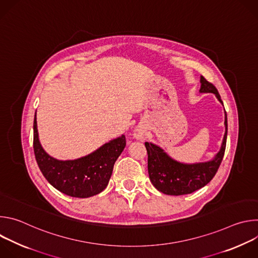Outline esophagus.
<instances>
[{
  "label": "esophagus",
  "instance_id": "34e87169",
  "mask_svg": "<svg viewBox=\"0 0 258 258\" xmlns=\"http://www.w3.org/2000/svg\"><path fill=\"white\" fill-rule=\"evenodd\" d=\"M145 136H146V133H145V131H144L143 128H140V127H139V128L135 130V132H134V138H135L136 140L144 141Z\"/></svg>",
  "mask_w": 258,
  "mask_h": 258
}]
</instances>
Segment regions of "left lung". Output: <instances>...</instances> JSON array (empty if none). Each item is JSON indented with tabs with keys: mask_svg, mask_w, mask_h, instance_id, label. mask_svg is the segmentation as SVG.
Here are the masks:
<instances>
[{
	"mask_svg": "<svg viewBox=\"0 0 258 258\" xmlns=\"http://www.w3.org/2000/svg\"><path fill=\"white\" fill-rule=\"evenodd\" d=\"M201 88L200 93H212L217 100L222 103V99L216 88L207 82L203 77L200 78ZM225 117L226 133L220 150L212 160L199 163H181L164 152L159 146L146 142L145 146L148 153V172L153 186L163 194L166 195H185L191 194L207 183L215 175L220 163L225 155L227 135H228V119L227 112Z\"/></svg>",
	"mask_w": 258,
	"mask_h": 258,
	"instance_id": "8db88e82",
	"label": "left lung"
}]
</instances>
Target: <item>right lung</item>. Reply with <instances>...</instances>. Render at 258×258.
<instances>
[{
	"label": "right lung",
	"instance_id": "obj_1",
	"mask_svg": "<svg viewBox=\"0 0 258 258\" xmlns=\"http://www.w3.org/2000/svg\"><path fill=\"white\" fill-rule=\"evenodd\" d=\"M35 116L33 120V151L46 179L55 189L71 197L88 198L101 193L107 187L114 163L124 149L126 144L124 135L104 144L85 157L75 160H58L43 149L39 140Z\"/></svg>",
	"mask_w": 258,
	"mask_h": 258
}]
</instances>
